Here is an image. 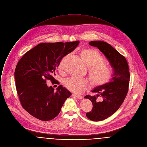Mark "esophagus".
Returning <instances> with one entry per match:
<instances>
[{"mask_svg": "<svg viewBox=\"0 0 147 147\" xmlns=\"http://www.w3.org/2000/svg\"><path fill=\"white\" fill-rule=\"evenodd\" d=\"M72 96L75 97V98H76L78 99H82L83 98V96H81V95H76V94H73L72 95Z\"/></svg>", "mask_w": 147, "mask_h": 147, "instance_id": "34e87169", "label": "esophagus"}]
</instances>
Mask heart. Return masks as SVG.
Returning <instances> with one entry per match:
<instances>
[{
	"label": "heart",
	"mask_w": 147,
	"mask_h": 147,
	"mask_svg": "<svg viewBox=\"0 0 147 147\" xmlns=\"http://www.w3.org/2000/svg\"><path fill=\"white\" fill-rule=\"evenodd\" d=\"M80 55L85 64L90 67L89 75L94 86H102L110 81L113 75V71L106 65V59L98 51L91 49H84ZM62 66L61 63L59 69H62ZM63 84L69 91L79 93L87 88L88 81L86 78L71 77L65 80Z\"/></svg>",
	"instance_id": "heart-1"
}]
</instances>
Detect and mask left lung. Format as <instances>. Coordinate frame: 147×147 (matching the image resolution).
<instances>
[{
	"label": "left lung",
	"mask_w": 147,
	"mask_h": 147,
	"mask_svg": "<svg viewBox=\"0 0 147 147\" xmlns=\"http://www.w3.org/2000/svg\"><path fill=\"white\" fill-rule=\"evenodd\" d=\"M91 46L97 47L108 59L113 68V75L107 84L96 86L91 92L96 95H86L92 103L93 108L86 114L91 120L99 121L107 119L120 108L127 95L130 80L129 66L126 59L108 43L94 40L89 42ZM101 96L103 99L98 102L97 98Z\"/></svg>",
	"instance_id": "obj_1"
}]
</instances>
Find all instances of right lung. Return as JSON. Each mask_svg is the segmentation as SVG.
<instances>
[{
	"label": "right lung",
	"instance_id": "add662e5",
	"mask_svg": "<svg viewBox=\"0 0 147 147\" xmlns=\"http://www.w3.org/2000/svg\"><path fill=\"white\" fill-rule=\"evenodd\" d=\"M80 42L41 43L26 52L14 72L16 85L20 103L29 114L42 121L59 115L71 93L59 85L55 91L46 80L52 82L61 60L75 49Z\"/></svg>",
	"mask_w": 147,
	"mask_h": 147
}]
</instances>
